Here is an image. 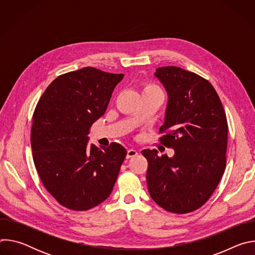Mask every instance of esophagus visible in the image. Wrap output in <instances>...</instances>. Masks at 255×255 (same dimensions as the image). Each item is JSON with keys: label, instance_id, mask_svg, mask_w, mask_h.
<instances>
[{"label": "esophagus", "instance_id": "esophagus-1", "mask_svg": "<svg viewBox=\"0 0 255 255\" xmlns=\"http://www.w3.org/2000/svg\"><path fill=\"white\" fill-rule=\"evenodd\" d=\"M138 153H139L138 150L131 148V149H128V151H127V156H126V157H127V158H131V157L136 156Z\"/></svg>", "mask_w": 255, "mask_h": 255}]
</instances>
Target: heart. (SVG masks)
Returning <instances> with one entry per match:
<instances>
[{"label":"heart","instance_id":"b5f03b06","mask_svg":"<svg viewBox=\"0 0 255 255\" xmlns=\"http://www.w3.org/2000/svg\"><path fill=\"white\" fill-rule=\"evenodd\" d=\"M143 92H158V93H160V90L155 85H147L146 87L144 88Z\"/></svg>","mask_w":255,"mask_h":255}]
</instances>
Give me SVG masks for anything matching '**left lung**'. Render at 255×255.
<instances>
[{
  "instance_id": "8db88e82",
  "label": "left lung",
  "mask_w": 255,
  "mask_h": 255,
  "mask_svg": "<svg viewBox=\"0 0 255 255\" xmlns=\"http://www.w3.org/2000/svg\"><path fill=\"white\" fill-rule=\"evenodd\" d=\"M155 78L168 101L160 140L172 157L144 149L146 180L152 200L164 210L186 214L202 207L216 190L226 166L228 125L214 87L177 66L156 68Z\"/></svg>"
}]
</instances>
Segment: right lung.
Here are the masks:
<instances>
[{
	"instance_id": "add662e5",
	"label": "right lung",
	"mask_w": 255,
	"mask_h": 255,
	"mask_svg": "<svg viewBox=\"0 0 255 255\" xmlns=\"http://www.w3.org/2000/svg\"><path fill=\"white\" fill-rule=\"evenodd\" d=\"M123 74L84 67L57 77L33 114L34 164L45 189L63 207L90 210L112 193L127 150L88 145L89 130L106 112Z\"/></svg>"
}]
</instances>
